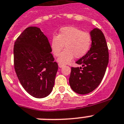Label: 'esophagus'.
<instances>
[{
    "mask_svg": "<svg viewBox=\"0 0 124 124\" xmlns=\"http://www.w3.org/2000/svg\"><path fill=\"white\" fill-rule=\"evenodd\" d=\"M58 66H59V68H63V66H64V65H63V64H58Z\"/></svg>",
    "mask_w": 124,
    "mask_h": 124,
    "instance_id": "esophagus-1",
    "label": "esophagus"
}]
</instances>
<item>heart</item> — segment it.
<instances>
[{
    "label": "heart",
    "instance_id": "obj_1",
    "mask_svg": "<svg viewBox=\"0 0 124 124\" xmlns=\"http://www.w3.org/2000/svg\"><path fill=\"white\" fill-rule=\"evenodd\" d=\"M91 37L89 33L75 27H65L61 28L57 36L51 38L50 45L53 53L58 56L60 64H66L71 62L74 57L80 58L86 55L90 48Z\"/></svg>",
    "mask_w": 124,
    "mask_h": 124
}]
</instances>
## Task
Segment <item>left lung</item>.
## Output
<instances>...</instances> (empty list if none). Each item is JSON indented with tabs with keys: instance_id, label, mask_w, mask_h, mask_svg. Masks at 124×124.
Wrapping results in <instances>:
<instances>
[{
	"instance_id": "1",
	"label": "left lung",
	"mask_w": 124,
	"mask_h": 124,
	"mask_svg": "<svg viewBox=\"0 0 124 124\" xmlns=\"http://www.w3.org/2000/svg\"><path fill=\"white\" fill-rule=\"evenodd\" d=\"M90 35V50L76 62L81 67L71 68L69 79L70 87L79 94H88L99 86L109 63L108 48L102 31L95 28L91 31Z\"/></svg>"
}]
</instances>
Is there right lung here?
Wrapping results in <instances>:
<instances>
[{
	"instance_id": "obj_1",
	"label": "right lung",
	"mask_w": 124,
	"mask_h": 124,
	"mask_svg": "<svg viewBox=\"0 0 124 124\" xmlns=\"http://www.w3.org/2000/svg\"><path fill=\"white\" fill-rule=\"evenodd\" d=\"M47 37L37 27L21 33L14 47V68L20 83L36 98L48 96L54 86L58 69Z\"/></svg>"
}]
</instances>
